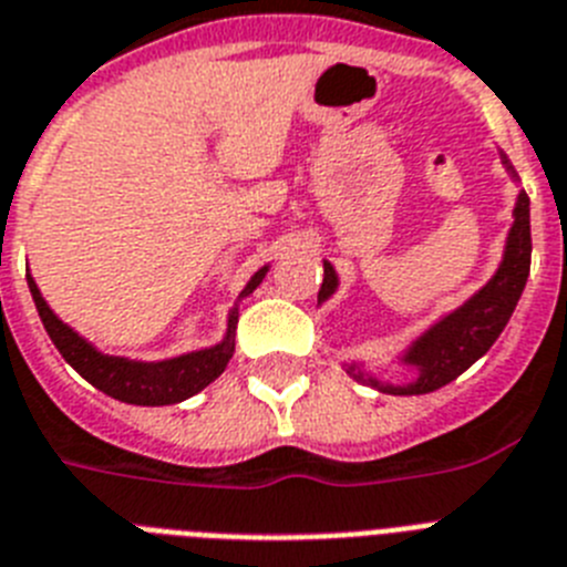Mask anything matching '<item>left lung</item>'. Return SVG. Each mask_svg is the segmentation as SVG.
<instances>
[{
	"label": "left lung",
	"instance_id": "1",
	"mask_svg": "<svg viewBox=\"0 0 567 567\" xmlns=\"http://www.w3.org/2000/svg\"><path fill=\"white\" fill-rule=\"evenodd\" d=\"M502 164L511 173V178H516V169L511 166L507 155H502ZM322 268H326V276H322L317 302L331 299V293L340 285L331 261H322ZM527 274H530V198H527L525 189H518L516 207H513V225L511 233H507V241H504V254L496 274L489 276L487 285L478 288L464 306L432 322L401 354V363L412 365L415 378L403 383V386H394V383H383V380L372 378L360 363L346 365V372L357 383L386 394H426L453 383L458 374L467 372L478 357L487 354L489 346L498 340V334H502L507 320L516 311L518 297L525 291Z\"/></svg>",
	"mask_w": 567,
	"mask_h": 567
}]
</instances>
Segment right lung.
Wrapping results in <instances>:
<instances>
[{"instance_id":"1","label":"right lung","mask_w":567,"mask_h":567,"mask_svg":"<svg viewBox=\"0 0 567 567\" xmlns=\"http://www.w3.org/2000/svg\"><path fill=\"white\" fill-rule=\"evenodd\" d=\"M268 274V265L256 270L250 276V282L245 285V291L239 299L250 297L261 285ZM28 288H31L33 306L40 311V320L49 331L51 342L56 351L65 357V363L92 383L94 389L106 392L109 398L123 403H135V406H169V403H181L202 392L204 386H210L218 374L225 372L230 363L233 351H236V322H239V302L227 313V331L225 340L210 346V349L189 351V354L169 357V360H158V363H144V360H130V357L103 354L92 346V342L80 337L71 326H65L60 317L49 308V302L42 299L40 288L33 282V276L25 274Z\"/></svg>"}]
</instances>
